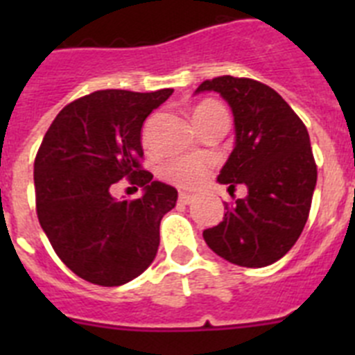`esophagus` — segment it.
<instances>
[{
	"mask_svg": "<svg viewBox=\"0 0 355 355\" xmlns=\"http://www.w3.org/2000/svg\"><path fill=\"white\" fill-rule=\"evenodd\" d=\"M193 200H196V197L190 196V193H184V192L180 193V202H181V205H192Z\"/></svg>",
	"mask_w": 355,
	"mask_h": 355,
	"instance_id": "1",
	"label": "esophagus"
}]
</instances>
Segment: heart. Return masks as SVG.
I'll list each match as a JSON object with an SVG mask.
<instances>
[{"label":"heart","mask_w":355,"mask_h":355,"mask_svg":"<svg viewBox=\"0 0 355 355\" xmlns=\"http://www.w3.org/2000/svg\"><path fill=\"white\" fill-rule=\"evenodd\" d=\"M192 119L196 128L199 124L213 121V119H227L224 106L215 101H202L193 108ZM150 130H153V119L146 124L142 131L144 146L150 144ZM208 162L200 156H181V158L168 159L162 168V174L165 180L178 184L181 188H197L208 175Z\"/></svg>","instance_id":"1"}]
</instances>
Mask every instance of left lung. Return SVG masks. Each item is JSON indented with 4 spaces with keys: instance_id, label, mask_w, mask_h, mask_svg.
I'll use <instances>...</instances> for the list:
<instances>
[{
    "instance_id": "1",
    "label": "left lung",
    "mask_w": 355,
    "mask_h": 355,
    "mask_svg": "<svg viewBox=\"0 0 355 355\" xmlns=\"http://www.w3.org/2000/svg\"><path fill=\"white\" fill-rule=\"evenodd\" d=\"M216 92L234 119V147L216 181L245 184L247 196L225 205L224 220L202 236L220 258L247 268L281 259L299 240L311 208L316 165L304 122L274 89L247 80H206L196 94Z\"/></svg>"
}]
</instances>
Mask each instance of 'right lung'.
<instances>
[{"label":"right lung","instance_id":"add662e5","mask_svg":"<svg viewBox=\"0 0 355 355\" xmlns=\"http://www.w3.org/2000/svg\"><path fill=\"white\" fill-rule=\"evenodd\" d=\"M97 90L56 115L33 165L37 215L58 258L78 277L99 286H121L155 261L159 222L178 190L140 168L142 126L172 96ZM122 177L143 197L117 201L111 188Z\"/></svg>","mask_w":355,"mask_h":355}]
</instances>
